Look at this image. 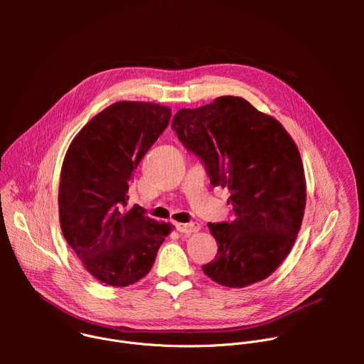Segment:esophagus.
Instances as JSON below:
<instances>
[{
	"mask_svg": "<svg viewBox=\"0 0 364 364\" xmlns=\"http://www.w3.org/2000/svg\"><path fill=\"white\" fill-rule=\"evenodd\" d=\"M176 229L180 233H196V232L200 230V225L196 223V222H191V223H177Z\"/></svg>",
	"mask_w": 364,
	"mask_h": 364,
	"instance_id": "34e87169",
	"label": "esophagus"
}]
</instances>
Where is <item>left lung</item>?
<instances>
[{
    "label": "left lung",
    "instance_id": "8db88e82",
    "mask_svg": "<svg viewBox=\"0 0 364 364\" xmlns=\"http://www.w3.org/2000/svg\"><path fill=\"white\" fill-rule=\"evenodd\" d=\"M171 128L203 160L210 183L230 191L235 219L209 223L219 247L203 272L229 288L264 281L289 255L304 218L306 184L296 144L279 121L239 96L180 109Z\"/></svg>",
    "mask_w": 364,
    "mask_h": 364
}]
</instances>
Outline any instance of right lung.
<instances>
[{"mask_svg":"<svg viewBox=\"0 0 364 364\" xmlns=\"http://www.w3.org/2000/svg\"><path fill=\"white\" fill-rule=\"evenodd\" d=\"M170 118L171 109L159 103L115 102L79 131L65 155L60 228L85 269L107 285L144 278L173 229L127 203L138 164Z\"/></svg>","mask_w":364,"mask_h":364,"instance_id":"1","label":"right lung"}]
</instances>
